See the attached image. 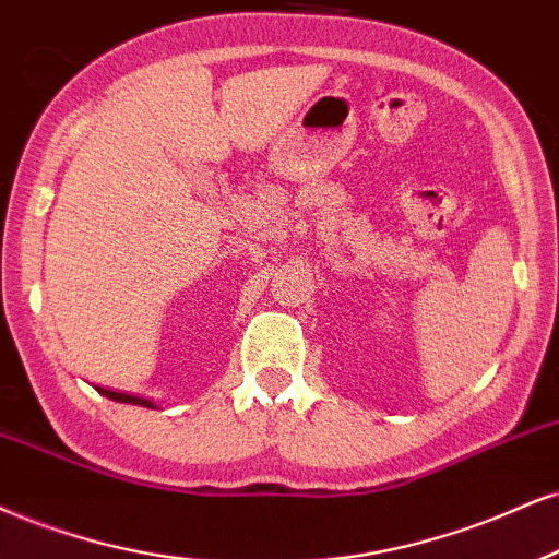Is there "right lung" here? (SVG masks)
<instances>
[{
  "label": "right lung",
  "mask_w": 559,
  "mask_h": 559,
  "mask_svg": "<svg viewBox=\"0 0 559 559\" xmlns=\"http://www.w3.org/2000/svg\"><path fill=\"white\" fill-rule=\"evenodd\" d=\"M100 394H106V396H116L114 391H106V389H100Z\"/></svg>",
  "instance_id": "obj_1"
}]
</instances>
